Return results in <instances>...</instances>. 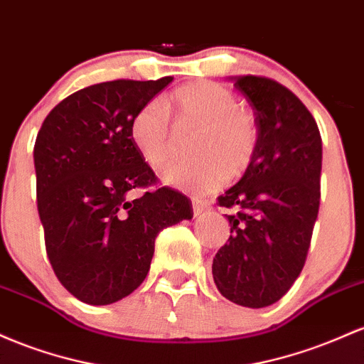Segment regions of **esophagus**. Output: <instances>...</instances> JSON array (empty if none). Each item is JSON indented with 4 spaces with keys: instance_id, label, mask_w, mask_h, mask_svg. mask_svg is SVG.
Masks as SVG:
<instances>
[{
    "instance_id": "1",
    "label": "esophagus",
    "mask_w": 364,
    "mask_h": 364,
    "mask_svg": "<svg viewBox=\"0 0 364 364\" xmlns=\"http://www.w3.org/2000/svg\"><path fill=\"white\" fill-rule=\"evenodd\" d=\"M206 210H210V203L199 201V199H193V211H194V216H201Z\"/></svg>"
}]
</instances>
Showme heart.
Returning a JSON list of instances; mask_svg holds the SVG:
<instances>
[{
	"instance_id": "obj_1",
	"label": "heart",
	"mask_w": 364,
	"mask_h": 364,
	"mask_svg": "<svg viewBox=\"0 0 364 364\" xmlns=\"http://www.w3.org/2000/svg\"><path fill=\"white\" fill-rule=\"evenodd\" d=\"M178 124L199 127L189 160L171 161L161 171L163 182L187 193L218 189L227 177L237 178L251 166L259 144L256 118L230 89L211 80H193L175 89L166 101ZM130 139L141 158L160 168L177 149L170 113L153 100L142 105L130 120Z\"/></svg>"
}]
</instances>
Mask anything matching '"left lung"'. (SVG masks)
I'll return each instance as SVG.
<instances>
[{
	"label": "left lung",
	"mask_w": 364,
	"mask_h": 364,
	"mask_svg": "<svg viewBox=\"0 0 364 364\" xmlns=\"http://www.w3.org/2000/svg\"><path fill=\"white\" fill-rule=\"evenodd\" d=\"M255 112L256 156L240 181L220 196L230 237L213 258L223 297L244 308H267L299 277L320 208L321 137L296 94L272 79L228 77Z\"/></svg>",
	"instance_id": "obj_1"
}]
</instances>
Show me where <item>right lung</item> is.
I'll return each mask as SVG.
<instances>
[{"instance_id":"1","label":"right lung","mask_w":364,"mask_h":364,"mask_svg":"<svg viewBox=\"0 0 364 364\" xmlns=\"http://www.w3.org/2000/svg\"><path fill=\"white\" fill-rule=\"evenodd\" d=\"M171 82L112 80L73 92L51 109L34 146L38 211L46 252L65 289L105 306L132 294L148 275L154 239L193 218V204L160 187L130 139L134 113Z\"/></svg>"}]
</instances>
